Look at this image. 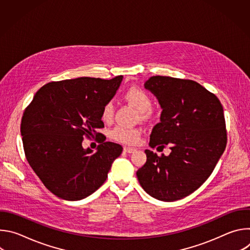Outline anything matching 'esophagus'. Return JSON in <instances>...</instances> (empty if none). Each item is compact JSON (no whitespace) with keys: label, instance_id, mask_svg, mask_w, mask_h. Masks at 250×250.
Here are the masks:
<instances>
[{"label":"esophagus","instance_id":"obj_1","mask_svg":"<svg viewBox=\"0 0 250 250\" xmlns=\"http://www.w3.org/2000/svg\"><path fill=\"white\" fill-rule=\"evenodd\" d=\"M124 151L126 152V153H132V152L135 151V148L134 147H129V146H125Z\"/></svg>","mask_w":250,"mask_h":250}]
</instances>
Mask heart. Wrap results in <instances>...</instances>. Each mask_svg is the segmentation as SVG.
Returning a JSON list of instances; mask_svg holds the SVG:
<instances>
[{"label": "heart", "instance_id": "b5f03b06", "mask_svg": "<svg viewBox=\"0 0 250 250\" xmlns=\"http://www.w3.org/2000/svg\"><path fill=\"white\" fill-rule=\"evenodd\" d=\"M125 99L131 103L135 108L142 113V116L146 117L152 110L153 101L150 95L139 87H130L125 94ZM115 115V104L113 101L106 102L101 112V118L104 122L109 123L113 120ZM140 130L136 127L127 126L125 125H118L111 130V137L117 141L126 145L136 144L139 139Z\"/></svg>", "mask_w": 250, "mask_h": 250}]
</instances>
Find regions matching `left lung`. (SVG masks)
<instances>
[{"label":"left lung","mask_w":250,"mask_h":250,"mask_svg":"<svg viewBox=\"0 0 250 250\" xmlns=\"http://www.w3.org/2000/svg\"><path fill=\"white\" fill-rule=\"evenodd\" d=\"M162 108L149 146H170L168 156L146 149V162L136 172L151 197L183 199L208 179L227 146L223 105L218 97L193 80L152 76L146 83Z\"/></svg>","instance_id":"obj_1"}]
</instances>
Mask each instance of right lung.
<instances>
[{
  "instance_id": "right-lung-1",
  "label": "right lung",
  "mask_w": 250,
  "mask_h": 250,
  "mask_svg": "<svg viewBox=\"0 0 250 250\" xmlns=\"http://www.w3.org/2000/svg\"><path fill=\"white\" fill-rule=\"evenodd\" d=\"M123 76L111 80L80 77L50 82L23 112L21 134L26 160L43 185L67 201L82 200L108 178L122 146L102 141L97 151L84 149L85 137L99 136L101 112L113 99Z\"/></svg>"
}]
</instances>
